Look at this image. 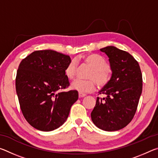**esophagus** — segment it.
<instances>
[{
	"mask_svg": "<svg viewBox=\"0 0 158 158\" xmlns=\"http://www.w3.org/2000/svg\"><path fill=\"white\" fill-rule=\"evenodd\" d=\"M85 96H86V95L85 94V93H79V98H84V97H85Z\"/></svg>",
	"mask_w": 158,
	"mask_h": 158,
	"instance_id": "obj_1",
	"label": "esophagus"
}]
</instances>
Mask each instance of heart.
<instances>
[{
  "mask_svg": "<svg viewBox=\"0 0 158 158\" xmlns=\"http://www.w3.org/2000/svg\"><path fill=\"white\" fill-rule=\"evenodd\" d=\"M85 63L92 68L88 80L77 79L72 84V89L80 93H89L95 89L96 83L100 88H103L107 85L112 78V70L109 66L106 60L101 56L91 53L85 55L81 58ZM77 63L74 60H71L65 68V74L69 80H73L76 76Z\"/></svg>",
  "mask_w": 158,
  "mask_h": 158,
  "instance_id": "heart-1",
  "label": "heart"
}]
</instances>
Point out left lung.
Returning <instances> with one entry per match:
<instances>
[{"label":"left lung","mask_w":158,"mask_h":158,"mask_svg":"<svg viewBox=\"0 0 158 158\" xmlns=\"http://www.w3.org/2000/svg\"><path fill=\"white\" fill-rule=\"evenodd\" d=\"M109 57L112 78L99 94L91 112L96 126L105 131H116L130 123L137 111L142 92V74L132 55L113 46L100 49Z\"/></svg>","instance_id":"1"}]
</instances>
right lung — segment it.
<instances>
[{"label": "right lung", "instance_id": "add662e5", "mask_svg": "<svg viewBox=\"0 0 158 158\" xmlns=\"http://www.w3.org/2000/svg\"><path fill=\"white\" fill-rule=\"evenodd\" d=\"M70 61L69 56L53 50L35 51L21 61L16 91L23 116L35 129H57L78 100L77 90L59 91L69 85L65 68Z\"/></svg>", "mask_w": 158, "mask_h": 158}]
</instances>
